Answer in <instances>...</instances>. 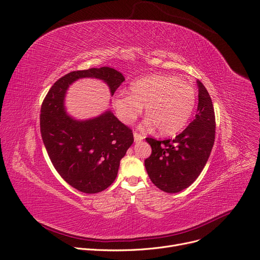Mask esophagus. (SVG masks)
<instances>
[{"label":"esophagus","mask_w":260,"mask_h":260,"mask_svg":"<svg viewBox=\"0 0 260 260\" xmlns=\"http://www.w3.org/2000/svg\"><path fill=\"white\" fill-rule=\"evenodd\" d=\"M133 135H134V141H135V142H140V141H142V140L145 139V136H144L143 134H141V133H139V132H136V131L133 133Z\"/></svg>","instance_id":"obj_1"}]
</instances>
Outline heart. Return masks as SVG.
I'll return each instance as SVG.
<instances>
[{
	"label": "heart",
	"instance_id": "b5f03b06",
	"mask_svg": "<svg viewBox=\"0 0 260 260\" xmlns=\"http://www.w3.org/2000/svg\"><path fill=\"white\" fill-rule=\"evenodd\" d=\"M113 105L125 124L134 121L145 106L147 123L156 126L161 134L171 135L188 124L196 105V91L177 76L153 74L134 81L130 94H116Z\"/></svg>",
	"mask_w": 260,
	"mask_h": 260
}]
</instances>
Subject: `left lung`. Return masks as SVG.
<instances>
[{"label": "left lung", "instance_id": "left-lung-1", "mask_svg": "<svg viewBox=\"0 0 260 260\" xmlns=\"http://www.w3.org/2000/svg\"><path fill=\"white\" fill-rule=\"evenodd\" d=\"M198 85L195 118L174 140L157 141L147 137L151 155L145 167L151 181L160 190L177 193L188 188L205 168L215 141V113L208 90Z\"/></svg>", "mask_w": 260, "mask_h": 260}]
</instances>
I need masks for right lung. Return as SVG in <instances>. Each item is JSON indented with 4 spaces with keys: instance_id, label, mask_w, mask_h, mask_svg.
Returning <instances> with one entry per match:
<instances>
[{
    "instance_id": "obj_1",
    "label": "right lung",
    "mask_w": 260,
    "mask_h": 260,
    "mask_svg": "<svg viewBox=\"0 0 260 260\" xmlns=\"http://www.w3.org/2000/svg\"><path fill=\"white\" fill-rule=\"evenodd\" d=\"M82 78L105 81L112 95L125 81L123 73L111 67L67 73L53 84L42 103L40 129L46 151L60 177L74 189L92 194L114 181L119 161L134 139L132 130L110 111L85 121L66 114V90Z\"/></svg>"
}]
</instances>
